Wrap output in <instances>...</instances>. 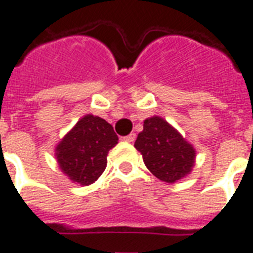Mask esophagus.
<instances>
[{"instance_id":"34e87169","label":"esophagus","mask_w":253,"mask_h":253,"mask_svg":"<svg viewBox=\"0 0 253 253\" xmlns=\"http://www.w3.org/2000/svg\"><path fill=\"white\" fill-rule=\"evenodd\" d=\"M135 138H136V135L134 134V132H132V134H130V135H127V136H125V140H126V142H128V143H132L135 140Z\"/></svg>"}]
</instances>
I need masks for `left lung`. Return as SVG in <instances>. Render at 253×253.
I'll return each instance as SVG.
<instances>
[{
    "mask_svg": "<svg viewBox=\"0 0 253 253\" xmlns=\"http://www.w3.org/2000/svg\"><path fill=\"white\" fill-rule=\"evenodd\" d=\"M134 147L142 154L148 170L168 184L190 174L196 163L194 147L158 115L144 121Z\"/></svg>",
    "mask_w": 253,
    "mask_h": 253,
    "instance_id": "left-lung-1",
    "label": "left lung"
}]
</instances>
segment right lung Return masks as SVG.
Listing matches in <instances>:
<instances>
[{
  "label": "right lung",
  "mask_w": 253,
  "mask_h": 253,
  "mask_svg": "<svg viewBox=\"0 0 253 253\" xmlns=\"http://www.w3.org/2000/svg\"><path fill=\"white\" fill-rule=\"evenodd\" d=\"M117 143L118 136L110 123L97 115L86 114L59 142L55 158L69 180L86 186L102 174L107 154Z\"/></svg>",
  "instance_id": "right-lung-1"
}]
</instances>
